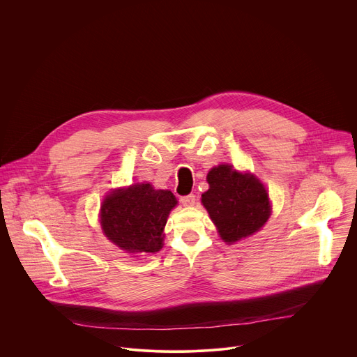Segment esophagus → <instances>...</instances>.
I'll list each match as a JSON object with an SVG mask.
<instances>
[{
  "instance_id": "obj_1",
  "label": "esophagus",
  "mask_w": 357,
  "mask_h": 357,
  "mask_svg": "<svg viewBox=\"0 0 357 357\" xmlns=\"http://www.w3.org/2000/svg\"><path fill=\"white\" fill-rule=\"evenodd\" d=\"M195 200H196V196L193 193H189V195H185V196L181 197V202H182L183 206H193Z\"/></svg>"
}]
</instances>
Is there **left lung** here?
Here are the masks:
<instances>
[{
	"label": "left lung",
	"mask_w": 357,
	"mask_h": 357,
	"mask_svg": "<svg viewBox=\"0 0 357 357\" xmlns=\"http://www.w3.org/2000/svg\"><path fill=\"white\" fill-rule=\"evenodd\" d=\"M208 182L209 190L202 195V203L226 243L251 236L268 220V193L256 176L219 165L209 171Z\"/></svg>",
	"instance_id": "8db88e82"
}]
</instances>
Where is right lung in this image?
Instances as JSON below:
<instances>
[{"label":"right lung","instance_id":"add662e5","mask_svg":"<svg viewBox=\"0 0 357 357\" xmlns=\"http://www.w3.org/2000/svg\"><path fill=\"white\" fill-rule=\"evenodd\" d=\"M176 197L149 183L112 192L101 205V227L109 240L128 252H157L162 248L164 227Z\"/></svg>","mask_w":357,"mask_h":357}]
</instances>
